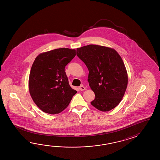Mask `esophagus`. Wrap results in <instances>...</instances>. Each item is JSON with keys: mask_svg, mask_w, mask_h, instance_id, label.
<instances>
[{"mask_svg": "<svg viewBox=\"0 0 160 160\" xmlns=\"http://www.w3.org/2000/svg\"><path fill=\"white\" fill-rule=\"evenodd\" d=\"M79 90H81V91H84L86 90V88H85V87L83 86H79Z\"/></svg>", "mask_w": 160, "mask_h": 160, "instance_id": "esophagus-1", "label": "esophagus"}]
</instances>
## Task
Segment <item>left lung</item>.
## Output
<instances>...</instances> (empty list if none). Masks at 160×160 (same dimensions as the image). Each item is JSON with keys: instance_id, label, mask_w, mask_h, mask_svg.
Returning a JSON list of instances; mask_svg holds the SVG:
<instances>
[{"instance_id": "8db88e82", "label": "left lung", "mask_w": 160, "mask_h": 160, "mask_svg": "<svg viewBox=\"0 0 160 160\" xmlns=\"http://www.w3.org/2000/svg\"><path fill=\"white\" fill-rule=\"evenodd\" d=\"M77 55L88 68L89 86L95 94L91 104L102 112L115 108L127 88L128 73L122 58L112 48L89 44L77 48Z\"/></svg>"}]
</instances>
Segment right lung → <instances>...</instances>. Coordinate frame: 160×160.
I'll return each mask as SVG.
<instances>
[{"label": "right lung", "instance_id": "obj_1", "mask_svg": "<svg viewBox=\"0 0 160 160\" xmlns=\"http://www.w3.org/2000/svg\"><path fill=\"white\" fill-rule=\"evenodd\" d=\"M74 49L57 48L38 55L28 80L31 97L43 112L58 114L68 106L77 91L68 83L65 66L75 57Z\"/></svg>", "mask_w": 160, "mask_h": 160}]
</instances>
